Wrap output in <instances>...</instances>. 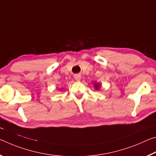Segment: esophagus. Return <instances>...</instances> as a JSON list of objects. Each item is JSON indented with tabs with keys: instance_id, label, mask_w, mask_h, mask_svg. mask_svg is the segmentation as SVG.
Here are the masks:
<instances>
[{
	"instance_id": "1",
	"label": "esophagus",
	"mask_w": 156,
	"mask_h": 156,
	"mask_svg": "<svg viewBox=\"0 0 156 156\" xmlns=\"http://www.w3.org/2000/svg\"><path fill=\"white\" fill-rule=\"evenodd\" d=\"M74 78H75V80L76 81H80L81 76L80 75H79V74H77V75H75V76H74Z\"/></svg>"
}]
</instances>
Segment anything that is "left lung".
Returning <instances> with one entry per match:
<instances>
[{"label": "left lung", "instance_id": "left-lung-1", "mask_svg": "<svg viewBox=\"0 0 156 156\" xmlns=\"http://www.w3.org/2000/svg\"><path fill=\"white\" fill-rule=\"evenodd\" d=\"M93 86H94V88H95L96 90H99L101 88V84L99 83L95 82V83H93Z\"/></svg>", "mask_w": 156, "mask_h": 156}]
</instances>
